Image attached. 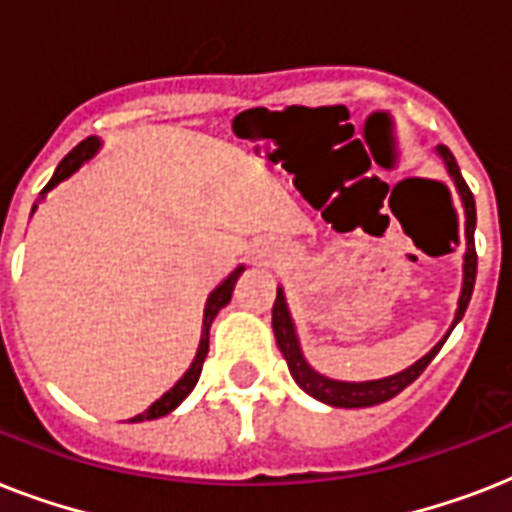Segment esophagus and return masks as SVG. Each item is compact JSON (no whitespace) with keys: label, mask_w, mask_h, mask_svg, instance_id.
Instances as JSON below:
<instances>
[{"label":"esophagus","mask_w":512,"mask_h":512,"mask_svg":"<svg viewBox=\"0 0 512 512\" xmlns=\"http://www.w3.org/2000/svg\"><path fill=\"white\" fill-rule=\"evenodd\" d=\"M276 260H279V255H276V249H273L271 244H260V247L255 249V263L273 265Z\"/></svg>","instance_id":"34e87169"}]
</instances>
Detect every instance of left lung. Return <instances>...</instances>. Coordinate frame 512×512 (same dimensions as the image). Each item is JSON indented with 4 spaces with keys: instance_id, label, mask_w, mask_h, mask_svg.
Instances as JSON below:
<instances>
[{
    "instance_id": "obj_1",
    "label": "left lung",
    "mask_w": 512,
    "mask_h": 512,
    "mask_svg": "<svg viewBox=\"0 0 512 512\" xmlns=\"http://www.w3.org/2000/svg\"><path fill=\"white\" fill-rule=\"evenodd\" d=\"M438 156L444 159L446 170H449V177L457 185V193H460L462 207H465V244H468V252H465V265H462V292H460V303H457V313H454V324L452 329L460 324V319L468 311L470 295H473V287H476V268H478V255H476V199L470 193L465 177H462L460 167L454 162L452 151L446 146H438ZM452 329L446 332V337L452 335ZM273 335H276V342H279L281 353L287 358V366L295 382L300 388L308 393V396L319 398L329 406H342V409H361V406H374L382 404V401H390L393 396H398L406 385H412L422 372L425 366L436 358V353L441 350V345L446 342V337L438 342L436 348L430 350L428 356H422L417 364H412L409 369L398 374H390V377H382V380H369V382H340V380H329L324 374H319L313 369L308 361H305L303 350H300V340H297L295 324H292V316H289L287 300H284V289L276 292V303H273Z\"/></svg>"
}]
</instances>
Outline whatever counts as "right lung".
I'll return each instance as SVG.
<instances>
[{
	"label": "right lung",
	"instance_id": "add662e5",
	"mask_svg": "<svg viewBox=\"0 0 512 512\" xmlns=\"http://www.w3.org/2000/svg\"><path fill=\"white\" fill-rule=\"evenodd\" d=\"M98 148H100L98 138L82 140V143H79V146H76L74 151H71V154H68L66 159L58 164V170H55V175L50 177V183L44 185L42 193L52 191V188H55L60 180H66L68 175H74V172L79 170V167H82L87 159H92V156L98 154ZM34 209H36V204H34ZM34 209H31V212H34ZM241 271H244V265H239V268H236V271H233L231 276L223 281V284H217V287L212 289V295L207 297V305H204V324H201L199 350H196V358H193V364L188 366V372H185L183 377L175 382V388L167 390V393H164L159 401H154V404L148 406L143 414H135L130 422L159 420V417H164V414H170L175 406H180V401H185V396H188V393L196 388V382H199V374H201V366H204V358H207V353H209V327H212V321H215L217 311L231 303L233 287H236V281H239Z\"/></svg>",
	"mask_w": 512,
	"mask_h": 512
}]
</instances>
